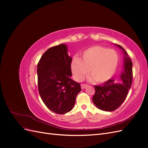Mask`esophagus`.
<instances>
[{
    "label": "esophagus",
    "instance_id": "34e87169",
    "mask_svg": "<svg viewBox=\"0 0 148 148\" xmlns=\"http://www.w3.org/2000/svg\"><path fill=\"white\" fill-rule=\"evenodd\" d=\"M86 86H87L86 84H81V88H82V89H84V88H86Z\"/></svg>",
    "mask_w": 148,
    "mask_h": 148
}]
</instances>
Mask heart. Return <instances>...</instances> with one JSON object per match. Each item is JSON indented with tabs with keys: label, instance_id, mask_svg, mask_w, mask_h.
Segmentation results:
<instances>
[{
	"label": "heart",
	"instance_id": "1",
	"mask_svg": "<svg viewBox=\"0 0 148 148\" xmlns=\"http://www.w3.org/2000/svg\"><path fill=\"white\" fill-rule=\"evenodd\" d=\"M119 62V56L114 49L95 46L86 49L82 59L73 57L71 70L74 78L82 82L89 73L90 81L102 83L109 80L115 72Z\"/></svg>",
	"mask_w": 148,
	"mask_h": 148
}]
</instances>
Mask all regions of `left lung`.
Wrapping results in <instances>:
<instances>
[{
  "instance_id": "1",
  "label": "left lung",
  "mask_w": 148,
  "mask_h": 148,
  "mask_svg": "<svg viewBox=\"0 0 148 148\" xmlns=\"http://www.w3.org/2000/svg\"><path fill=\"white\" fill-rule=\"evenodd\" d=\"M122 51L123 53V70L120 75L122 82L116 83L110 79L101 86H95V95L92 97L95 105L102 110L112 112L122 105L128 92L130 89L132 79V62L128 57L127 52L120 45L115 44Z\"/></svg>"
}]
</instances>
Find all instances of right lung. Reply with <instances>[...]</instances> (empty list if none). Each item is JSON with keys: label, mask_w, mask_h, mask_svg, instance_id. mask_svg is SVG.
Here are the masks:
<instances>
[{"label": "right lung", "mask_w": 148, "mask_h": 148, "mask_svg": "<svg viewBox=\"0 0 148 148\" xmlns=\"http://www.w3.org/2000/svg\"><path fill=\"white\" fill-rule=\"evenodd\" d=\"M72 58L65 44L49 48L38 64V85L41 99L48 109L64 114L73 108L81 91L79 83L71 79Z\"/></svg>", "instance_id": "obj_1"}]
</instances>
